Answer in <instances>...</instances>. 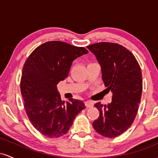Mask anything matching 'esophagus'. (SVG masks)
Listing matches in <instances>:
<instances>
[{"label": "esophagus", "mask_w": 158, "mask_h": 158, "mask_svg": "<svg viewBox=\"0 0 158 158\" xmlns=\"http://www.w3.org/2000/svg\"><path fill=\"white\" fill-rule=\"evenodd\" d=\"M85 104L87 108H91L92 106H94V102H91V101H86L85 102Z\"/></svg>", "instance_id": "esophagus-1"}]
</instances>
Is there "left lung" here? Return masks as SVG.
<instances>
[{
	"mask_svg": "<svg viewBox=\"0 0 158 158\" xmlns=\"http://www.w3.org/2000/svg\"><path fill=\"white\" fill-rule=\"evenodd\" d=\"M87 48L97 58L105 86L112 93L110 103L94 105L99 117L93 127L99 135L113 138L126 131L137 115L143 90L140 67L135 56L120 44L100 42Z\"/></svg>",
	"mask_w": 158,
	"mask_h": 158,
	"instance_id": "obj_1",
	"label": "left lung"
}]
</instances>
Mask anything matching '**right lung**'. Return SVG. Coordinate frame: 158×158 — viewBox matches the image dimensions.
Segmentation results:
<instances>
[{
	"label": "right lung",
	"mask_w": 158,
	"mask_h": 158,
	"mask_svg": "<svg viewBox=\"0 0 158 158\" xmlns=\"http://www.w3.org/2000/svg\"><path fill=\"white\" fill-rule=\"evenodd\" d=\"M88 52L84 48L52 41L38 47L25 61L21 79L24 108L32 126L44 136L65 135L85 108L79 99L61 100L57 85L68 77L73 61Z\"/></svg>",
	"instance_id": "obj_1"
}]
</instances>
